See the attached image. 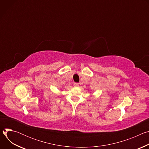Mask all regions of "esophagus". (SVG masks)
Returning <instances> with one entry per match:
<instances>
[{
  "label": "esophagus",
  "mask_w": 149,
  "mask_h": 149,
  "mask_svg": "<svg viewBox=\"0 0 149 149\" xmlns=\"http://www.w3.org/2000/svg\"><path fill=\"white\" fill-rule=\"evenodd\" d=\"M74 87H79V84L75 82V83H74Z\"/></svg>",
  "instance_id": "1"
}]
</instances>
